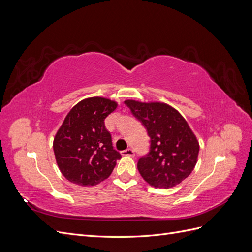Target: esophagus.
I'll list each match as a JSON object with an SVG mask.
<instances>
[{"label": "esophagus", "instance_id": "34e87169", "mask_svg": "<svg viewBox=\"0 0 252 252\" xmlns=\"http://www.w3.org/2000/svg\"><path fill=\"white\" fill-rule=\"evenodd\" d=\"M122 155L123 156H128V157H134V150L133 149H131V148H128V149H126V150H123L121 152Z\"/></svg>", "mask_w": 252, "mask_h": 252}]
</instances>
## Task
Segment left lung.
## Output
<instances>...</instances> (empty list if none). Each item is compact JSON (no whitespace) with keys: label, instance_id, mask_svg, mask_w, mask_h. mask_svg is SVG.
<instances>
[{"label":"left lung","instance_id":"8db88e82","mask_svg":"<svg viewBox=\"0 0 252 252\" xmlns=\"http://www.w3.org/2000/svg\"><path fill=\"white\" fill-rule=\"evenodd\" d=\"M150 138L147 155L140 158L142 178L156 188H171L191 173L197 161L199 142L181 113L164 103L124 102Z\"/></svg>","mask_w":252,"mask_h":252}]
</instances>
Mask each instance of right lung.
<instances>
[{
  "instance_id": "right-lung-1",
  "label": "right lung",
  "mask_w": 252,
  "mask_h": 252,
  "mask_svg": "<svg viewBox=\"0 0 252 252\" xmlns=\"http://www.w3.org/2000/svg\"><path fill=\"white\" fill-rule=\"evenodd\" d=\"M118 104L105 97L79 102L53 139L57 164L64 177L80 186H94L111 174L122 157L113 149L105 119Z\"/></svg>"
}]
</instances>
